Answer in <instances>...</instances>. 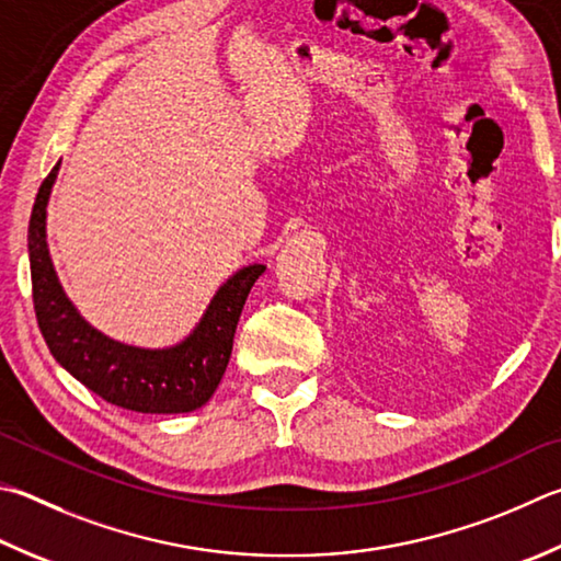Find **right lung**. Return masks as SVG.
<instances>
[{
	"label": "right lung",
	"mask_w": 561,
	"mask_h": 561,
	"mask_svg": "<svg viewBox=\"0 0 561 561\" xmlns=\"http://www.w3.org/2000/svg\"><path fill=\"white\" fill-rule=\"evenodd\" d=\"M60 161L41 183L28 220L34 311L58 365L105 402L141 414H181L206 404L226 375L232 339L254 282L267 270L250 264L220 284L186 339L169 348H139L90 325L66 297L46 242V206Z\"/></svg>",
	"instance_id": "obj_1"
}]
</instances>
